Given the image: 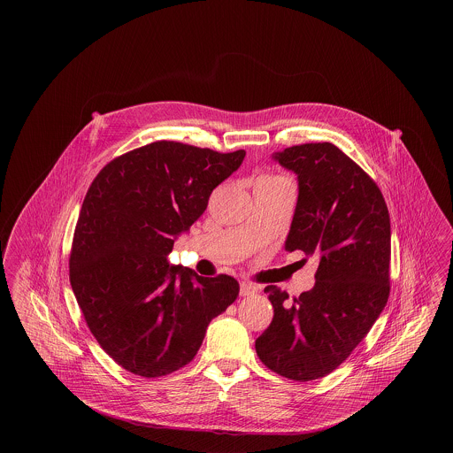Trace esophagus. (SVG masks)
Wrapping results in <instances>:
<instances>
[{"label":"esophagus","instance_id":"obj_1","mask_svg":"<svg viewBox=\"0 0 453 453\" xmlns=\"http://www.w3.org/2000/svg\"><path fill=\"white\" fill-rule=\"evenodd\" d=\"M258 292V287L255 283H250V281H241L239 285V294L242 297H248V296H253Z\"/></svg>","mask_w":453,"mask_h":453}]
</instances>
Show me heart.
<instances>
[{
  "mask_svg": "<svg viewBox=\"0 0 453 453\" xmlns=\"http://www.w3.org/2000/svg\"><path fill=\"white\" fill-rule=\"evenodd\" d=\"M283 180H287V178L277 176V174H263V176H259L257 183H272V181H283Z\"/></svg>",
  "mask_w": 453,
  "mask_h": 453,
  "instance_id": "b5f03b06",
  "label": "heart"
}]
</instances>
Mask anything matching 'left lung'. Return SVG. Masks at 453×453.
I'll return each mask as SVG.
<instances>
[{
  "mask_svg": "<svg viewBox=\"0 0 453 453\" xmlns=\"http://www.w3.org/2000/svg\"><path fill=\"white\" fill-rule=\"evenodd\" d=\"M273 159L299 181L285 250L316 255L319 266L314 287L292 302L265 288L273 319L255 348L270 370L307 382L342 365L384 311L390 219L375 181L334 144L292 146Z\"/></svg>",
  "mask_w": 453,
  "mask_h": 453,
  "instance_id": "1",
  "label": "left lung"
}]
</instances>
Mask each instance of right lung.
Masks as SVG:
<instances>
[{"label": "right lung", "instance_id": "right-lung-1", "mask_svg": "<svg viewBox=\"0 0 453 453\" xmlns=\"http://www.w3.org/2000/svg\"><path fill=\"white\" fill-rule=\"evenodd\" d=\"M244 156L157 141L110 161L88 188L69 280L98 345L132 373L190 364L209 323L236 301L233 277H200L168 255Z\"/></svg>", "mask_w": 453, "mask_h": 453}]
</instances>
